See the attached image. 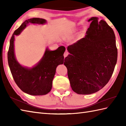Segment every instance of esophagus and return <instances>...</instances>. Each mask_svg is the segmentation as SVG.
Masks as SVG:
<instances>
[{
  "label": "esophagus",
  "mask_w": 126,
  "mask_h": 126,
  "mask_svg": "<svg viewBox=\"0 0 126 126\" xmlns=\"http://www.w3.org/2000/svg\"><path fill=\"white\" fill-rule=\"evenodd\" d=\"M68 55H69V52H68V51H65V52H64V58H65V57H66V56H67Z\"/></svg>",
  "instance_id": "esophagus-1"
}]
</instances>
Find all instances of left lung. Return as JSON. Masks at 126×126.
Instances as JSON below:
<instances>
[{"label":"left lung","instance_id":"1","mask_svg":"<svg viewBox=\"0 0 126 126\" xmlns=\"http://www.w3.org/2000/svg\"><path fill=\"white\" fill-rule=\"evenodd\" d=\"M85 37L69 45L64 64L72 89L79 94L95 93L107 84L117 62L114 31L104 20L92 17Z\"/></svg>","mask_w":126,"mask_h":126}]
</instances>
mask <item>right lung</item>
<instances>
[{
  "label": "right lung",
  "instance_id": "obj_1",
  "mask_svg": "<svg viewBox=\"0 0 126 126\" xmlns=\"http://www.w3.org/2000/svg\"><path fill=\"white\" fill-rule=\"evenodd\" d=\"M46 23V20L39 18L26 20L14 32L10 41L7 60L13 78L23 92L31 95H44L50 92L56 68L64 63L63 54L65 48L61 46L56 50L51 51L47 47L43 57L36 65L32 68L25 67L20 65L16 60L15 36L19 35L29 24H44Z\"/></svg>",
  "mask_w": 126,
  "mask_h": 126
}]
</instances>
